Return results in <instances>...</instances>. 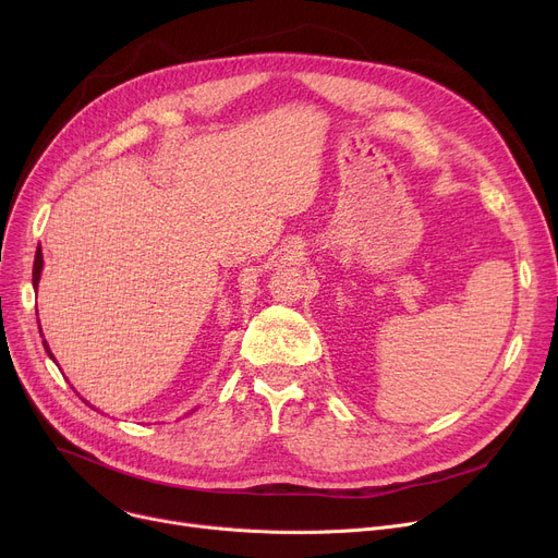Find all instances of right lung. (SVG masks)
<instances>
[{"instance_id": "right-lung-1", "label": "right lung", "mask_w": 558, "mask_h": 558, "mask_svg": "<svg viewBox=\"0 0 558 558\" xmlns=\"http://www.w3.org/2000/svg\"><path fill=\"white\" fill-rule=\"evenodd\" d=\"M40 271H43V251H40V246H38V251H36V259H34V289H38V282H40ZM40 335H43V328H40ZM43 345H45V350L49 353V357L53 360V355H51V350H49V345H47V341H43ZM56 362V360H53Z\"/></svg>"}]
</instances>
